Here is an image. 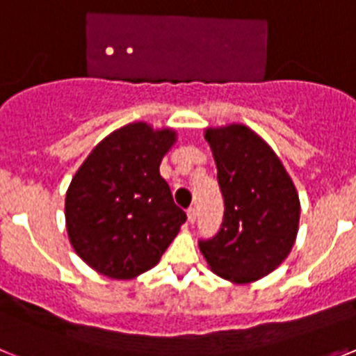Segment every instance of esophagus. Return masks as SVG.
<instances>
[{
	"label": "esophagus",
	"mask_w": 356,
	"mask_h": 356,
	"mask_svg": "<svg viewBox=\"0 0 356 356\" xmlns=\"http://www.w3.org/2000/svg\"><path fill=\"white\" fill-rule=\"evenodd\" d=\"M187 219L188 222L196 221V209H194V207H188L187 209Z\"/></svg>",
	"instance_id": "34e87169"
}]
</instances>
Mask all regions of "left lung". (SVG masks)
Listing matches in <instances>:
<instances>
[{
	"mask_svg": "<svg viewBox=\"0 0 356 356\" xmlns=\"http://www.w3.org/2000/svg\"><path fill=\"white\" fill-rule=\"evenodd\" d=\"M225 197L221 228L200 250L221 278L248 284L275 271L294 246L300 200L275 151L244 124L205 134Z\"/></svg>",
	"mask_w": 356,
	"mask_h": 356,
	"instance_id": "obj_1",
	"label": "left lung"
}]
</instances>
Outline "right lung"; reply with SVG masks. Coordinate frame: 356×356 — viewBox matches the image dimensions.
Instances as JSON below:
<instances>
[{
  "label": "right lung",
  "instance_id": "obj_1",
  "mask_svg": "<svg viewBox=\"0 0 356 356\" xmlns=\"http://www.w3.org/2000/svg\"><path fill=\"white\" fill-rule=\"evenodd\" d=\"M172 130L127 124L97 144L65 194L72 248L94 271L130 280L156 266L187 221L172 200L160 162Z\"/></svg>",
  "mask_w": 356,
  "mask_h": 356
}]
</instances>
